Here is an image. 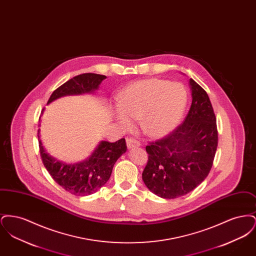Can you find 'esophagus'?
Wrapping results in <instances>:
<instances>
[{"label": "esophagus", "mask_w": 256, "mask_h": 256, "mask_svg": "<svg viewBox=\"0 0 256 256\" xmlns=\"http://www.w3.org/2000/svg\"><path fill=\"white\" fill-rule=\"evenodd\" d=\"M126 146H128V148H136V146H140V143H139L136 139L132 138V137H128V138H126Z\"/></svg>", "instance_id": "obj_1"}]
</instances>
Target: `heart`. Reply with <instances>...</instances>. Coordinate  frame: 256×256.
I'll return each mask as SVG.
<instances>
[{
	"mask_svg": "<svg viewBox=\"0 0 256 256\" xmlns=\"http://www.w3.org/2000/svg\"><path fill=\"white\" fill-rule=\"evenodd\" d=\"M187 104V93L180 84L159 78L134 82L120 96L116 118L130 128L140 119L141 130L148 136L161 137L180 122Z\"/></svg>",
	"mask_w": 256,
	"mask_h": 256,
	"instance_id": "1",
	"label": "heart"
}]
</instances>
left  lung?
I'll return each mask as SVG.
<instances>
[{"mask_svg": "<svg viewBox=\"0 0 256 256\" xmlns=\"http://www.w3.org/2000/svg\"><path fill=\"white\" fill-rule=\"evenodd\" d=\"M192 104L176 130L146 146L148 154L142 178L163 198L182 196L206 178L218 146L216 116L206 90L189 80Z\"/></svg>", "mask_w": 256, "mask_h": 256, "instance_id": "left-lung-1", "label": "left lung"}]
</instances>
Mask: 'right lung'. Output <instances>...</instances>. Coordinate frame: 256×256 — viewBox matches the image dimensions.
Instances as JSON below:
<instances>
[{"mask_svg":"<svg viewBox=\"0 0 256 256\" xmlns=\"http://www.w3.org/2000/svg\"><path fill=\"white\" fill-rule=\"evenodd\" d=\"M104 78H106V76L98 74L76 76L52 92L48 104L66 95L93 93ZM43 111L44 108L42 113ZM38 140L42 162L54 180L64 190L76 196L91 195L100 189L110 180L115 162L126 150L124 138L114 143L100 141L94 152L86 160L74 164H66L56 161L45 152L40 140L39 130Z\"/></svg>","mask_w":256,"mask_h":256,"instance_id":"1","label":"right lung"}]
</instances>
